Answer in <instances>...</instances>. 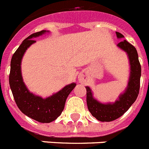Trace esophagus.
Returning a JSON list of instances; mask_svg holds the SVG:
<instances>
[{"label":"esophagus","instance_id":"34e87169","mask_svg":"<svg viewBox=\"0 0 149 149\" xmlns=\"http://www.w3.org/2000/svg\"><path fill=\"white\" fill-rule=\"evenodd\" d=\"M79 81H81V82H84V81L86 80V79H85L84 76H80V77L79 78Z\"/></svg>","mask_w":149,"mask_h":149}]
</instances>
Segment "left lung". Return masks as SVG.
<instances>
[{
  "mask_svg": "<svg viewBox=\"0 0 149 149\" xmlns=\"http://www.w3.org/2000/svg\"><path fill=\"white\" fill-rule=\"evenodd\" d=\"M117 38H124L123 35L116 32ZM119 48L126 53L129 60L130 75L128 85L125 91L119 96L114 102L102 103L93 96L91 88L85 87L87 91V104L92 116L101 122H111L123 116L136 101L139 94L141 76L140 66L136 48L126 40L120 41Z\"/></svg>",
  "mask_w": 149,
  "mask_h": 149,
  "instance_id": "obj_1",
  "label": "left lung"
}]
</instances>
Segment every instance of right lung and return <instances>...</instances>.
<instances>
[{
	"label": "right lung",
	"instance_id": "right-lung-1",
	"mask_svg": "<svg viewBox=\"0 0 149 149\" xmlns=\"http://www.w3.org/2000/svg\"><path fill=\"white\" fill-rule=\"evenodd\" d=\"M46 33L49 31L41 30L30 35L23 41L12 57L9 77L10 88L18 108L27 116L42 123H51L61 115L67 98L76 85L74 82L68 84L57 93L45 99L31 93L25 85L21 74L23 56L26 49L36 42L33 38Z\"/></svg>",
	"mask_w": 149,
	"mask_h": 149
}]
</instances>
